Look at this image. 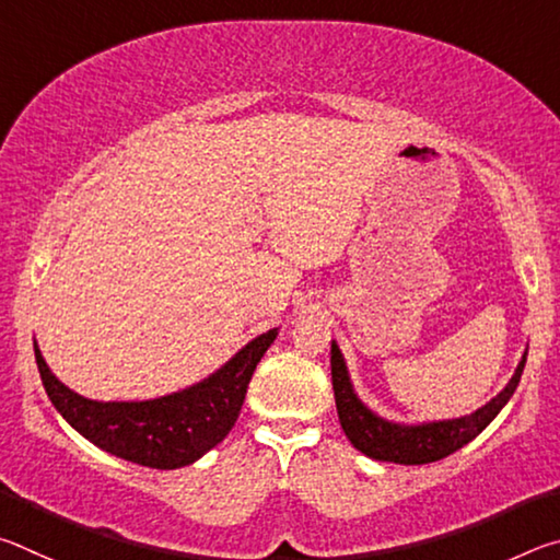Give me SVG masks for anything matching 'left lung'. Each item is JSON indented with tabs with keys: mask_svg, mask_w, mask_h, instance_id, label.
I'll return each mask as SVG.
<instances>
[{
	"mask_svg": "<svg viewBox=\"0 0 560 560\" xmlns=\"http://www.w3.org/2000/svg\"><path fill=\"white\" fill-rule=\"evenodd\" d=\"M524 365L526 353L521 358L516 373L504 390L485 407H479L477 412L457 417V420L397 424L377 417L358 400L353 385H350L343 355H340L336 343H330V375H334V395L340 428H343L346 438L355 450L373 459L393 464H430L450 457L452 452H457L464 444L471 442L501 412V407L509 402V397L514 395L521 373H524Z\"/></svg>",
	"mask_w": 560,
	"mask_h": 560,
	"instance_id": "8db88e82",
	"label": "left lung"
}]
</instances>
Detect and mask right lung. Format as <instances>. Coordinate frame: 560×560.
<instances>
[{
	"label": "right lung",
	"mask_w": 560,
	"mask_h": 560,
	"mask_svg": "<svg viewBox=\"0 0 560 560\" xmlns=\"http://www.w3.org/2000/svg\"><path fill=\"white\" fill-rule=\"evenodd\" d=\"M277 328L246 343L230 363L187 390L143 402H96L59 383L34 343L46 395L63 420L96 447L153 469H177L217 447L244 405L246 387Z\"/></svg>",
	"instance_id": "add662e5"
}]
</instances>
